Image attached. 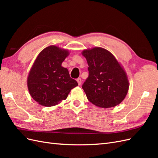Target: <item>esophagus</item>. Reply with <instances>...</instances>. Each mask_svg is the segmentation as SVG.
Returning a JSON list of instances; mask_svg holds the SVG:
<instances>
[{
    "label": "esophagus",
    "mask_w": 158,
    "mask_h": 158,
    "mask_svg": "<svg viewBox=\"0 0 158 158\" xmlns=\"http://www.w3.org/2000/svg\"><path fill=\"white\" fill-rule=\"evenodd\" d=\"M76 81H77L78 85H81V84H82V79L80 78H78L77 80H76Z\"/></svg>",
    "instance_id": "1"
}]
</instances>
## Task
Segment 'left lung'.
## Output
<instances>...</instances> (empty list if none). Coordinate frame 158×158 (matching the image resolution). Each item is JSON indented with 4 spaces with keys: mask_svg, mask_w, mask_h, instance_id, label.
<instances>
[{
    "mask_svg": "<svg viewBox=\"0 0 158 158\" xmlns=\"http://www.w3.org/2000/svg\"><path fill=\"white\" fill-rule=\"evenodd\" d=\"M82 55L88 64V78L82 88L89 101L101 108L120 104L128 93L126 72L115 57L106 49L95 47L84 49Z\"/></svg>",
    "mask_w": 158,
    "mask_h": 158,
    "instance_id": "8db88e82",
    "label": "left lung"
}]
</instances>
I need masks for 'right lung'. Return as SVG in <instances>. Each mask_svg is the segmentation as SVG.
I'll return each mask as SVG.
<instances>
[{
	"instance_id": "right-lung-1",
	"label": "right lung",
	"mask_w": 158,
	"mask_h": 158,
	"mask_svg": "<svg viewBox=\"0 0 158 158\" xmlns=\"http://www.w3.org/2000/svg\"><path fill=\"white\" fill-rule=\"evenodd\" d=\"M69 53L67 49L50 45L40 52L33 63L27 76V88L41 106L51 107L60 103L78 85L68 69L61 65Z\"/></svg>"
}]
</instances>
